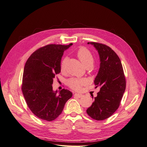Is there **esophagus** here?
Returning <instances> with one entry per match:
<instances>
[{
    "label": "esophagus",
    "mask_w": 147,
    "mask_h": 147,
    "mask_svg": "<svg viewBox=\"0 0 147 147\" xmlns=\"http://www.w3.org/2000/svg\"><path fill=\"white\" fill-rule=\"evenodd\" d=\"M75 96H76L77 97H78V98H80V97H82L83 96V94H77V93H75V94H74Z\"/></svg>",
    "instance_id": "1"
}]
</instances>
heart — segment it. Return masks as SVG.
<instances>
[{
  "label": "heart",
  "instance_id": "b5f03b06",
  "mask_svg": "<svg viewBox=\"0 0 147 147\" xmlns=\"http://www.w3.org/2000/svg\"><path fill=\"white\" fill-rule=\"evenodd\" d=\"M77 56L82 63L86 68H90L94 63V57L91 52L84 47H82L77 51ZM67 63V58H64L61 61L60 68L62 72H64L65 69V65ZM87 83L86 80L84 78H71L67 81L68 86L75 91H80L83 86Z\"/></svg>",
  "mask_w": 147,
  "mask_h": 147
}]
</instances>
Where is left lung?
<instances>
[{"mask_svg":"<svg viewBox=\"0 0 147 147\" xmlns=\"http://www.w3.org/2000/svg\"><path fill=\"white\" fill-rule=\"evenodd\" d=\"M89 43L94 45L100 57V68L94 80L96 88L99 87L100 91L86 113L100 121L109 118L118 109L126 90V78L121 61L112 48L100 43Z\"/></svg>","mask_w":147,"mask_h":147,"instance_id":"left-lung-1","label":"left lung"}]
</instances>
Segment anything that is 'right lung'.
I'll return each mask as SVG.
<instances>
[{
  "instance_id": "obj_1",
  "label": "right lung",
  "mask_w": 147,
  "mask_h": 147,
  "mask_svg": "<svg viewBox=\"0 0 147 147\" xmlns=\"http://www.w3.org/2000/svg\"><path fill=\"white\" fill-rule=\"evenodd\" d=\"M68 45L50 44L38 48L25 64L21 90L28 107L35 116L45 121L55 120L61 114L72 92L63 89L53 91L52 84L61 72V60Z\"/></svg>"
}]
</instances>
